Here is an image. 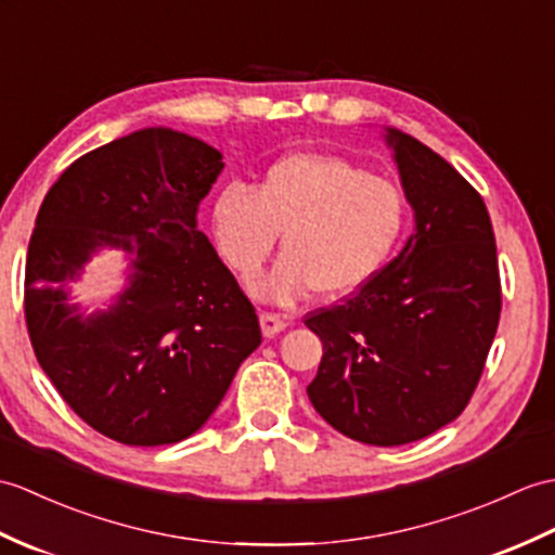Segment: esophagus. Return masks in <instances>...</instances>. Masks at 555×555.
<instances>
[{
  "instance_id": "esophagus-1",
  "label": "esophagus",
  "mask_w": 555,
  "mask_h": 555,
  "mask_svg": "<svg viewBox=\"0 0 555 555\" xmlns=\"http://www.w3.org/2000/svg\"><path fill=\"white\" fill-rule=\"evenodd\" d=\"M260 326H262L264 336L272 338V336H276V333H281L283 328H286V321H283L279 314L262 312V314H260Z\"/></svg>"
}]
</instances>
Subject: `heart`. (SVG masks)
I'll use <instances>...</instances> for the list:
<instances>
[{
	"instance_id": "b5f03b06",
	"label": "heart",
	"mask_w": 555,
	"mask_h": 555,
	"mask_svg": "<svg viewBox=\"0 0 555 555\" xmlns=\"http://www.w3.org/2000/svg\"><path fill=\"white\" fill-rule=\"evenodd\" d=\"M210 219L219 255L241 279L260 272L283 234V257L250 293L293 305L317 288L343 298L376 276L404 231L406 198L352 160L298 151L269 165L255 191L227 184Z\"/></svg>"
}]
</instances>
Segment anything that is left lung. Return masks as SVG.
<instances>
[{
	"mask_svg": "<svg viewBox=\"0 0 555 555\" xmlns=\"http://www.w3.org/2000/svg\"><path fill=\"white\" fill-rule=\"evenodd\" d=\"M414 234L392 262L305 326L324 345L307 385L319 416L357 442L397 447L452 423L475 392L501 314L485 201L433 149L385 127Z\"/></svg>",
	"mask_w": 555,
	"mask_h": 555,
	"instance_id": "left-lung-1",
	"label": "left lung"
}]
</instances>
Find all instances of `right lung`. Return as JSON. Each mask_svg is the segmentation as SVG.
I'll list each match as a JSON object with an SVG mask.
<instances>
[{"mask_svg":"<svg viewBox=\"0 0 555 555\" xmlns=\"http://www.w3.org/2000/svg\"><path fill=\"white\" fill-rule=\"evenodd\" d=\"M222 153L146 127L77 158L49 189L25 262L37 362L87 425L158 447L203 428L262 343L255 307L198 231ZM101 247L131 260L128 286L85 318L65 286Z\"/></svg>","mask_w":555,"mask_h":555,"instance_id":"1","label":"right lung"}]
</instances>
